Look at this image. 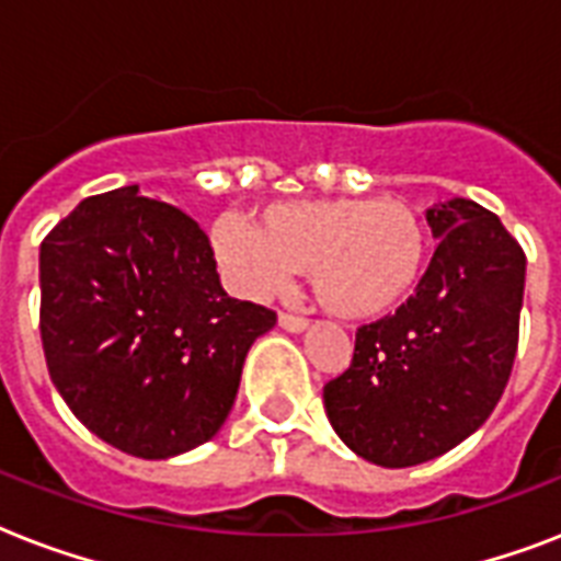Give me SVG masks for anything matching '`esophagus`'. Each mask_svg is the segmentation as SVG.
<instances>
[{
    "instance_id": "1",
    "label": "esophagus",
    "mask_w": 561,
    "mask_h": 561,
    "mask_svg": "<svg viewBox=\"0 0 561 561\" xmlns=\"http://www.w3.org/2000/svg\"><path fill=\"white\" fill-rule=\"evenodd\" d=\"M279 325H282V329H285V332L299 334V332H306V329H308V320H306V317L279 314Z\"/></svg>"
}]
</instances>
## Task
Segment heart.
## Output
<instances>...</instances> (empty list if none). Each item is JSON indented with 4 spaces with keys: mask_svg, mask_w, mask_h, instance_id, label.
I'll return each mask as SVG.
<instances>
[{
    "mask_svg": "<svg viewBox=\"0 0 561 561\" xmlns=\"http://www.w3.org/2000/svg\"><path fill=\"white\" fill-rule=\"evenodd\" d=\"M211 250L244 297H271L308 267L325 311L367 320L416 288L427 238L416 211L399 201L308 197L264 206L259 224L220 215L211 224Z\"/></svg>",
    "mask_w": 561,
    "mask_h": 561,
    "instance_id": "heart-1",
    "label": "heart"
}]
</instances>
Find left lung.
Returning <instances> with one entry per match:
<instances>
[{
    "instance_id": "1",
    "label": "left lung",
    "mask_w": 561,
    "mask_h": 561,
    "mask_svg": "<svg viewBox=\"0 0 561 561\" xmlns=\"http://www.w3.org/2000/svg\"><path fill=\"white\" fill-rule=\"evenodd\" d=\"M439 241L416 294L360 325L350 369L323 387L334 434L364 460L408 469L469 439L504 396L518 350L527 259L480 203L425 211Z\"/></svg>"
}]
</instances>
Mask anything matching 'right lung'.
<instances>
[{"label": "right lung", "mask_w": 561, "mask_h": 561, "mask_svg": "<svg viewBox=\"0 0 561 561\" xmlns=\"http://www.w3.org/2000/svg\"><path fill=\"white\" fill-rule=\"evenodd\" d=\"M271 308L220 288L209 238L139 186L87 197L39 247V337L75 416L113 448L169 460L236 404Z\"/></svg>", "instance_id": "add662e5"}]
</instances>
